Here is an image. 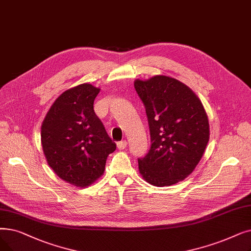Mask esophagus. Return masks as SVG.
Segmentation results:
<instances>
[{
	"label": "esophagus",
	"mask_w": 251,
	"mask_h": 251,
	"mask_svg": "<svg viewBox=\"0 0 251 251\" xmlns=\"http://www.w3.org/2000/svg\"><path fill=\"white\" fill-rule=\"evenodd\" d=\"M127 147V141L126 140H122V141H119L117 144V148L118 150H124Z\"/></svg>",
	"instance_id": "34e87169"
}]
</instances>
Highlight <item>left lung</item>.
Segmentation results:
<instances>
[{"label": "left lung", "instance_id": "obj_1", "mask_svg": "<svg viewBox=\"0 0 251 251\" xmlns=\"http://www.w3.org/2000/svg\"><path fill=\"white\" fill-rule=\"evenodd\" d=\"M134 88L143 100L151 146L138 159L144 179L167 187L188 177L200 162L209 140L205 108L189 87L164 75L136 79Z\"/></svg>", "mask_w": 251, "mask_h": 251}]
</instances>
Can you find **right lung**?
<instances>
[{
	"label": "right lung",
	"instance_id": "obj_1",
	"mask_svg": "<svg viewBox=\"0 0 251 251\" xmlns=\"http://www.w3.org/2000/svg\"><path fill=\"white\" fill-rule=\"evenodd\" d=\"M100 88L80 84L61 93L41 126V143L48 165L62 180L86 188L100 178L107 156L116 150L93 102Z\"/></svg>",
	"mask_w": 251,
	"mask_h": 251
}]
</instances>
